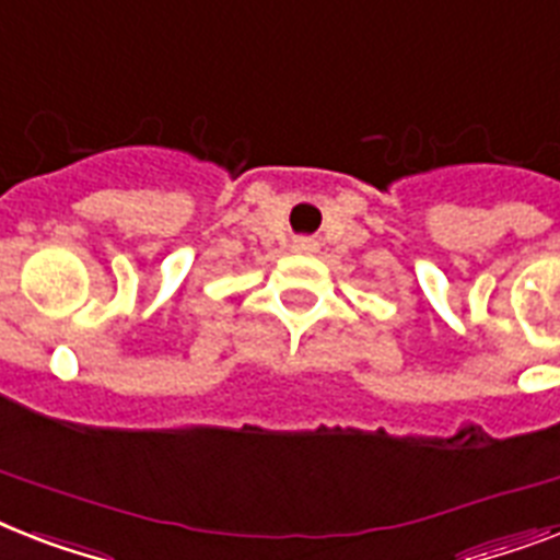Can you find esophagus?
Returning <instances> with one entry per match:
<instances>
[{
    "label": "esophagus",
    "mask_w": 560,
    "mask_h": 560,
    "mask_svg": "<svg viewBox=\"0 0 560 560\" xmlns=\"http://www.w3.org/2000/svg\"><path fill=\"white\" fill-rule=\"evenodd\" d=\"M295 249H302V253H313V249H316V241L299 238V241H295Z\"/></svg>",
    "instance_id": "1"
}]
</instances>
